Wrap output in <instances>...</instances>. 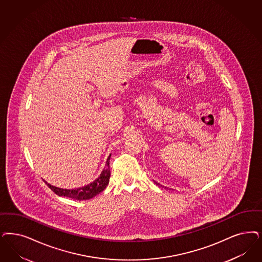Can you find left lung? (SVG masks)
Returning a JSON list of instances; mask_svg holds the SVG:
<instances>
[{"mask_svg":"<svg viewBox=\"0 0 262 262\" xmlns=\"http://www.w3.org/2000/svg\"><path fill=\"white\" fill-rule=\"evenodd\" d=\"M156 184H157V185H159V186H160V184H158V183H156Z\"/></svg>","mask_w":262,"mask_h":262,"instance_id":"8db88e82","label":"left lung"}]
</instances>
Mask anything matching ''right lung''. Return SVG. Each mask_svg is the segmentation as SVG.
<instances>
[{
	"mask_svg": "<svg viewBox=\"0 0 262 262\" xmlns=\"http://www.w3.org/2000/svg\"><path fill=\"white\" fill-rule=\"evenodd\" d=\"M110 156H111V154L109 155L105 167L100 173L99 178H97L89 185L84 186L82 188L74 189V190H67V189H61V188L51 186L46 181L45 182L48 186V188L52 191H54L55 193L58 194L59 196H66V198L75 199V200H87V199H93L94 196H96L97 194H99V192H101L102 190H104L106 188V186L108 185L109 178H110V168H109Z\"/></svg>",
	"mask_w": 262,
	"mask_h": 262,
	"instance_id": "1",
	"label": "right lung"
}]
</instances>
